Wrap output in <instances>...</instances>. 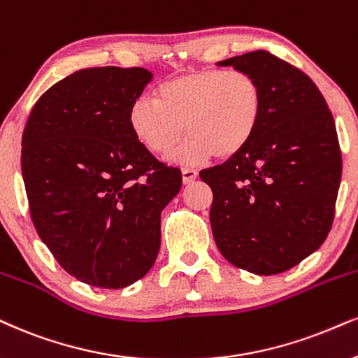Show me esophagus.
Masks as SVG:
<instances>
[{"label": "esophagus", "instance_id": "1", "mask_svg": "<svg viewBox=\"0 0 358 358\" xmlns=\"http://www.w3.org/2000/svg\"><path fill=\"white\" fill-rule=\"evenodd\" d=\"M197 179V171L191 169V167H182V182L191 184L192 180Z\"/></svg>", "mask_w": 358, "mask_h": 358}]
</instances>
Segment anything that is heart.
I'll use <instances>...</instances> for the list:
<instances>
[{
    "label": "heart",
    "mask_w": 358,
    "mask_h": 358,
    "mask_svg": "<svg viewBox=\"0 0 358 358\" xmlns=\"http://www.w3.org/2000/svg\"><path fill=\"white\" fill-rule=\"evenodd\" d=\"M154 98L156 103L132 101L127 114L132 134L145 149L166 156L186 131L191 139L178 154L184 162L237 157L254 139L264 113L262 85L245 71L180 74L159 86Z\"/></svg>",
    "instance_id": "heart-1"
}]
</instances>
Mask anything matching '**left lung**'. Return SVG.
Here are the masks:
<instances>
[{
    "label": "left lung",
    "instance_id": "left-lung-1",
    "mask_svg": "<svg viewBox=\"0 0 358 358\" xmlns=\"http://www.w3.org/2000/svg\"><path fill=\"white\" fill-rule=\"evenodd\" d=\"M217 64L259 79L264 113L239 156L199 174L213 189L214 241L232 266L257 275L285 272L332 229L342 178L334 116L315 83L272 52Z\"/></svg>",
    "mask_w": 358,
    "mask_h": 358
}]
</instances>
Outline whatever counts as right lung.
I'll use <instances>...</instances> for the list:
<instances>
[{
  "instance_id": "1",
  "label": "right lung",
  "mask_w": 358,
  "mask_h": 358,
  "mask_svg": "<svg viewBox=\"0 0 358 358\" xmlns=\"http://www.w3.org/2000/svg\"><path fill=\"white\" fill-rule=\"evenodd\" d=\"M144 68H86L52 85L31 109L21 172L38 236L85 284L122 289L151 271L161 213L182 176L132 134L129 106Z\"/></svg>"
}]
</instances>
